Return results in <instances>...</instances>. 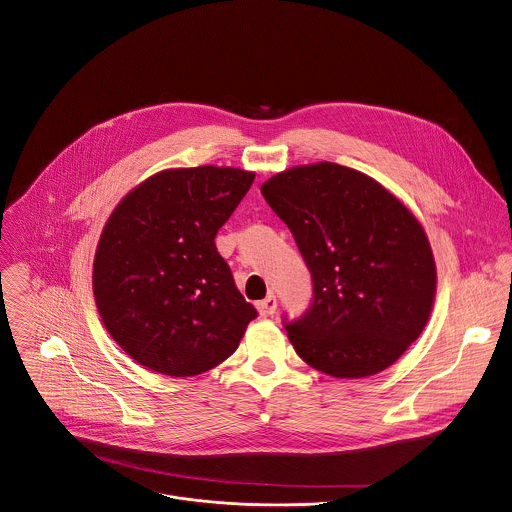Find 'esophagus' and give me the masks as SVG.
<instances>
[{"label": "esophagus", "mask_w": 512, "mask_h": 512, "mask_svg": "<svg viewBox=\"0 0 512 512\" xmlns=\"http://www.w3.org/2000/svg\"><path fill=\"white\" fill-rule=\"evenodd\" d=\"M257 310H259V314L261 316H273L275 314V310H277V296L275 294H269L265 300H261V302H257Z\"/></svg>", "instance_id": "1"}]
</instances>
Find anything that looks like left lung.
Listing matches in <instances>:
<instances>
[{"label": "left lung", "mask_w": 512, "mask_h": 512, "mask_svg": "<svg viewBox=\"0 0 512 512\" xmlns=\"http://www.w3.org/2000/svg\"><path fill=\"white\" fill-rule=\"evenodd\" d=\"M261 194L314 283L304 316L284 322L298 357L338 379L391 367L436 298V263L416 216L375 178L328 161L279 172Z\"/></svg>", "instance_id": "8db88e82"}]
</instances>
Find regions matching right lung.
Masks as SVG:
<instances>
[{
  "mask_svg": "<svg viewBox=\"0 0 512 512\" xmlns=\"http://www.w3.org/2000/svg\"><path fill=\"white\" fill-rule=\"evenodd\" d=\"M253 180L233 167L167 169L115 206L92 288L106 330L139 365L169 377L206 373L257 318L214 241Z\"/></svg>",
  "mask_w": 512,
  "mask_h": 512,
  "instance_id": "right-lung-1",
  "label": "right lung"
}]
</instances>
